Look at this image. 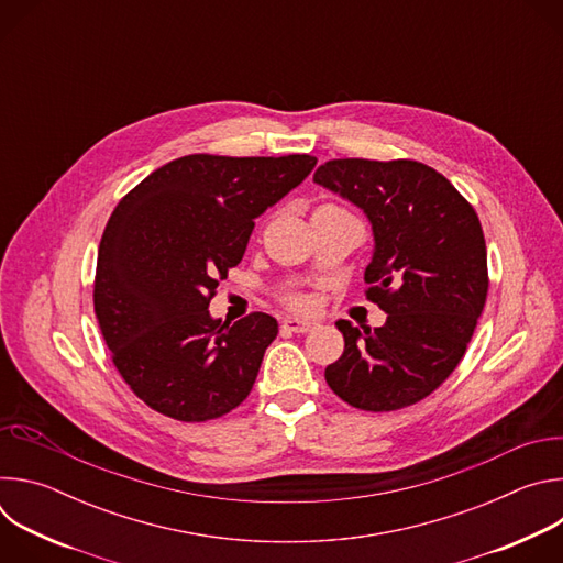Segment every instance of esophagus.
<instances>
[{"label": "esophagus", "instance_id": "1", "mask_svg": "<svg viewBox=\"0 0 563 563\" xmlns=\"http://www.w3.org/2000/svg\"><path fill=\"white\" fill-rule=\"evenodd\" d=\"M283 328L289 330V332H296V334H307L311 330L318 328L316 320H300V318H285L283 320Z\"/></svg>", "mask_w": 563, "mask_h": 563}]
</instances>
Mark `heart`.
<instances>
[{"label":"heart","mask_w":563,"mask_h":563,"mask_svg":"<svg viewBox=\"0 0 563 563\" xmlns=\"http://www.w3.org/2000/svg\"><path fill=\"white\" fill-rule=\"evenodd\" d=\"M287 302H289V305H294V307H305V300H302L300 296H291Z\"/></svg>","instance_id":"b5f03b06"}]
</instances>
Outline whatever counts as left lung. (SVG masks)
Here are the masks:
<instances>
[{
  "label": "left lung",
  "instance_id": "8db88e82",
  "mask_svg": "<svg viewBox=\"0 0 563 563\" xmlns=\"http://www.w3.org/2000/svg\"><path fill=\"white\" fill-rule=\"evenodd\" d=\"M313 180L358 205L376 250L365 296L387 320H339L343 356L328 365L332 391L356 410L394 412L430 396L461 363L488 298L486 238L474 207L417 159H328Z\"/></svg>",
  "mask_w": 563,
  "mask_h": 563
}]
</instances>
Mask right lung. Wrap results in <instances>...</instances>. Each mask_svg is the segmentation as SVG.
<instances>
[{
    "label": "right lung",
    "mask_w": 563,
    "mask_h": 563,
    "mask_svg": "<svg viewBox=\"0 0 563 563\" xmlns=\"http://www.w3.org/2000/svg\"><path fill=\"white\" fill-rule=\"evenodd\" d=\"M307 153H191L135 185L113 209L98 252L93 309L131 391L176 421L224 417L250 396L276 318L209 316L218 280L243 261L254 218L298 187Z\"/></svg>",
    "instance_id": "right-lung-1"
}]
</instances>
